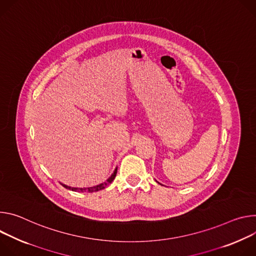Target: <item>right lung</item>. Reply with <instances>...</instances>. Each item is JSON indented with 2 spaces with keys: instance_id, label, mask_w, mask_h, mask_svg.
Segmentation results:
<instances>
[{
  "instance_id": "right-lung-1",
  "label": "right lung",
  "mask_w": 256,
  "mask_h": 256,
  "mask_svg": "<svg viewBox=\"0 0 256 256\" xmlns=\"http://www.w3.org/2000/svg\"><path fill=\"white\" fill-rule=\"evenodd\" d=\"M116 175H117V168L115 170V171H114V173H112V175L108 179V181H106V183H104V184H100V185H98V186H94V187H90V188H88V189H84V188H71V187H69V186H67V185H64V184H62L65 188H67V189H70V190H72V191H78V192H82V191H88V192H94V191H98V190H102V189H104V186H106V184H110V183H112V181H114V179H115V177H116Z\"/></svg>"
}]
</instances>
